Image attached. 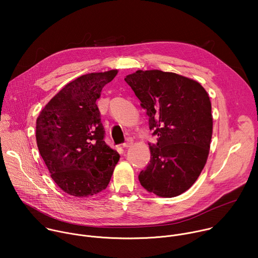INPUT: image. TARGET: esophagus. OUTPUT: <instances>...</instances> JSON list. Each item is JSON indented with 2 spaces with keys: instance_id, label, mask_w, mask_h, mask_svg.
I'll return each instance as SVG.
<instances>
[{
  "instance_id": "obj_1",
  "label": "esophagus",
  "mask_w": 258,
  "mask_h": 258,
  "mask_svg": "<svg viewBox=\"0 0 258 258\" xmlns=\"http://www.w3.org/2000/svg\"><path fill=\"white\" fill-rule=\"evenodd\" d=\"M132 144H133V140H132V138H127V139H126V141L122 144V147H123V148H127V147H130Z\"/></svg>"
}]
</instances>
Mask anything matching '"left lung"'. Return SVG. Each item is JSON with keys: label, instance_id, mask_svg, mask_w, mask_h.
<instances>
[{"label": "left lung", "instance_id": "8db88e82", "mask_svg": "<svg viewBox=\"0 0 258 258\" xmlns=\"http://www.w3.org/2000/svg\"><path fill=\"white\" fill-rule=\"evenodd\" d=\"M124 81L149 116L157 136L151 159L139 174L141 185L160 197H175L200 175L212 136L211 103L197 82L173 72L138 70Z\"/></svg>", "mask_w": 258, "mask_h": 258}]
</instances>
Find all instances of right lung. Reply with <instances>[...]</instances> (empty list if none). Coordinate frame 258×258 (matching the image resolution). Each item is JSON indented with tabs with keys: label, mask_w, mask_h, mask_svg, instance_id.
Returning a JSON list of instances; mask_svg holds the SVG:
<instances>
[{
	"label": "right lung",
	"mask_w": 258,
	"mask_h": 258,
	"mask_svg": "<svg viewBox=\"0 0 258 258\" xmlns=\"http://www.w3.org/2000/svg\"><path fill=\"white\" fill-rule=\"evenodd\" d=\"M117 70L89 73L67 84L36 119V144L53 180L65 193L87 197L105 190L119 154L104 141L96 101Z\"/></svg>",
	"instance_id": "obj_1"
}]
</instances>
